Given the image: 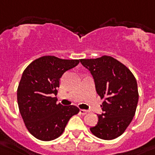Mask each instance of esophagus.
Masks as SVG:
<instances>
[{
  "label": "esophagus",
  "instance_id": "esophagus-1",
  "mask_svg": "<svg viewBox=\"0 0 155 155\" xmlns=\"http://www.w3.org/2000/svg\"><path fill=\"white\" fill-rule=\"evenodd\" d=\"M80 113L81 115H85L88 113V111H86L85 109H80Z\"/></svg>",
  "mask_w": 155,
  "mask_h": 155
}]
</instances>
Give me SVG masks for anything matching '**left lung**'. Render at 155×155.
<instances>
[{
	"label": "left lung",
	"mask_w": 155,
	"mask_h": 155,
	"mask_svg": "<svg viewBox=\"0 0 155 155\" xmlns=\"http://www.w3.org/2000/svg\"><path fill=\"white\" fill-rule=\"evenodd\" d=\"M80 62L90 71L97 93L104 99L101 105L103 113L97 115V124L90 131L104 140L120 136L135 114L139 101L136 79L126 66L111 56Z\"/></svg>",
	"instance_id": "1"
}]
</instances>
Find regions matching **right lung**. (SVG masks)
Returning <instances> with one entry per match:
<instances>
[{"label": "right lung", "instance_id": "1", "mask_svg": "<svg viewBox=\"0 0 155 155\" xmlns=\"http://www.w3.org/2000/svg\"><path fill=\"white\" fill-rule=\"evenodd\" d=\"M78 59L43 56L28 66L17 89V102L24 124L36 139L51 141L63 133L69 120L78 114L74 105L57 104V88L64 73L79 63Z\"/></svg>", "mask_w": 155, "mask_h": 155}]
</instances>
